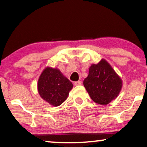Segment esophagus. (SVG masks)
Wrapping results in <instances>:
<instances>
[{
	"label": "esophagus",
	"mask_w": 147,
	"mask_h": 147,
	"mask_svg": "<svg viewBox=\"0 0 147 147\" xmlns=\"http://www.w3.org/2000/svg\"><path fill=\"white\" fill-rule=\"evenodd\" d=\"M74 84L75 86H80L82 84V82H81V81H76V82H75Z\"/></svg>",
	"instance_id": "esophagus-1"
}]
</instances>
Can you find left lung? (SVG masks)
Masks as SVG:
<instances>
[{
	"mask_svg": "<svg viewBox=\"0 0 147 147\" xmlns=\"http://www.w3.org/2000/svg\"><path fill=\"white\" fill-rule=\"evenodd\" d=\"M84 86L92 99L99 105H106L115 99L122 87L120 76L106 60L92 64Z\"/></svg>",
	"mask_w": 147,
	"mask_h": 147,
	"instance_id": "8db88e82",
	"label": "left lung"
}]
</instances>
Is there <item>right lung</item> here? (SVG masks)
<instances>
[{
  "label": "right lung",
  "instance_id": "add662e5",
  "mask_svg": "<svg viewBox=\"0 0 147 147\" xmlns=\"http://www.w3.org/2000/svg\"><path fill=\"white\" fill-rule=\"evenodd\" d=\"M38 92L51 105L59 106L67 99L73 85L57 69L46 67L38 78Z\"/></svg>",
  "mask_w": 147,
  "mask_h": 147
}]
</instances>
